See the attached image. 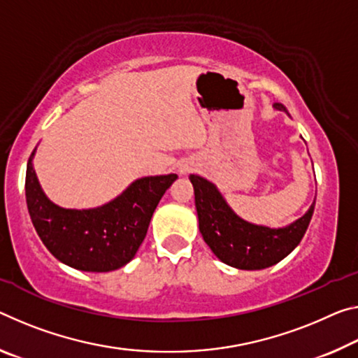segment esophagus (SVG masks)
Returning a JSON list of instances; mask_svg holds the SVG:
<instances>
[{"label":"esophagus","instance_id":"esophagus-1","mask_svg":"<svg viewBox=\"0 0 358 358\" xmlns=\"http://www.w3.org/2000/svg\"><path fill=\"white\" fill-rule=\"evenodd\" d=\"M181 172H186V169H181Z\"/></svg>","mask_w":358,"mask_h":358}]
</instances>
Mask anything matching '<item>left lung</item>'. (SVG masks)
I'll use <instances>...</instances> for the list:
<instances>
[{"label":"left lung","mask_w":358,"mask_h":358,"mask_svg":"<svg viewBox=\"0 0 358 358\" xmlns=\"http://www.w3.org/2000/svg\"><path fill=\"white\" fill-rule=\"evenodd\" d=\"M274 106L285 110L280 103ZM189 180L203 241L218 259L237 269L257 271L279 263L301 242L314 213L315 201L306 215L285 228L252 224L232 212L215 185L197 175H189Z\"/></svg>","instance_id":"left-lung-1"}]
</instances>
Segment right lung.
<instances>
[{
    "instance_id": "right-lung-1",
    "label": "right lung",
    "mask_w": 358,
    "mask_h": 358,
    "mask_svg": "<svg viewBox=\"0 0 358 358\" xmlns=\"http://www.w3.org/2000/svg\"><path fill=\"white\" fill-rule=\"evenodd\" d=\"M31 152L27 164L25 196L31 223L54 257L71 268L110 272L135 257L152 213L178 175H157L134 181L115 201L89 210L62 208L50 202L38 183Z\"/></svg>"
}]
</instances>
